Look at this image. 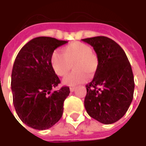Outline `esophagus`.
Listing matches in <instances>:
<instances>
[{
    "label": "esophagus",
    "instance_id": "1",
    "mask_svg": "<svg viewBox=\"0 0 146 146\" xmlns=\"http://www.w3.org/2000/svg\"><path fill=\"white\" fill-rule=\"evenodd\" d=\"M70 92H74L75 90H76V88H74V87H71V88H70Z\"/></svg>",
    "mask_w": 146,
    "mask_h": 146
}]
</instances>
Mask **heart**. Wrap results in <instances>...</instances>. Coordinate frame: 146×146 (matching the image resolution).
<instances>
[{
  "mask_svg": "<svg viewBox=\"0 0 146 146\" xmlns=\"http://www.w3.org/2000/svg\"><path fill=\"white\" fill-rule=\"evenodd\" d=\"M62 54L54 51L50 58V64L58 76H66L73 66V71L63 80V84L74 86L86 82L95 75L98 67L97 56L92 53L90 46L82 42L75 41L62 48Z\"/></svg>",
  "mask_w": 146,
  "mask_h": 146,
  "instance_id": "1",
  "label": "heart"
}]
</instances>
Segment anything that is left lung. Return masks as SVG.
I'll return each mask as SVG.
<instances>
[{
    "label": "left lung",
    "instance_id": "obj_1",
    "mask_svg": "<svg viewBox=\"0 0 146 146\" xmlns=\"http://www.w3.org/2000/svg\"><path fill=\"white\" fill-rule=\"evenodd\" d=\"M82 40L93 47L98 60L95 76L86 85L84 107L91 117L111 124L124 116L133 99L131 64L122 48L112 39L99 36Z\"/></svg>",
    "mask_w": 146,
    "mask_h": 146
}]
</instances>
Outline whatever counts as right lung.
<instances>
[{"instance_id": "obj_1", "label": "right lung", "mask_w": 146, "mask_h": 146, "mask_svg": "<svg viewBox=\"0 0 146 146\" xmlns=\"http://www.w3.org/2000/svg\"><path fill=\"white\" fill-rule=\"evenodd\" d=\"M68 41L48 36L32 39L18 53L11 72L13 104L18 116L36 130L51 127L61 119L70 88L60 84L50 64L52 52Z\"/></svg>"}]
</instances>
